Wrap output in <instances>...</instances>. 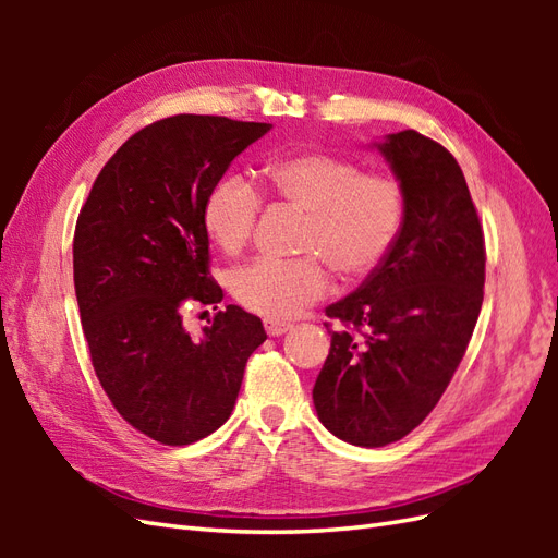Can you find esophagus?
<instances>
[{
	"label": "esophagus",
	"instance_id": "obj_1",
	"mask_svg": "<svg viewBox=\"0 0 558 558\" xmlns=\"http://www.w3.org/2000/svg\"><path fill=\"white\" fill-rule=\"evenodd\" d=\"M265 330L269 337H279V335L291 330V324H283V320H275V318H265Z\"/></svg>",
	"mask_w": 558,
	"mask_h": 558
}]
</instances>
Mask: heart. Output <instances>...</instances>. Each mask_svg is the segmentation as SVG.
<instances>
[{
    "instance_id": "b5f03b06",
    "label": "heart",
    "mask_w": 558,
    "mask_h": 558,
    "mask_svg": "<svg viewBox=\"0 0 558 558\" xmlns=\"http://www.w3.org/2000/svg\"><path fill=\"white\" fill-rule=\"evenodd\" d=\"M267 185L277 197L307 211L295 260L256 258L228 277L230 293L246 310L286 320L312 307L330 291L328 265L347 279H361L396 246L408 202L398 179L361 172L351 160L302 154L267 167ZM263 209V195L246 177L228 174L214 183L202 209L211 242L226 253L242 251Z\"/></svg>"
}]
</instances>
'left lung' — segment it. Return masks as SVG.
I'll use <instances>...</instances> for the list:
<instances>
[{"instance_id": "8db88e82", "label": "left lung", "mask_w": 558, "mask_h": 558, "mask_svg": "<svg viewBox=\"0 0 558 558\" xmlns=\"http://www.w3.org/2000/svg\"><path fill=\"white\" fill-rule=\"evenodd\" d=\"M404 191V226L386 260L326 307L344 326L314 384L316 414L356 447L402 440L442 398L484 300V232L449 150L416 130L375 144Z\"/></svg>"}]
</instances>
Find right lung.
<instances>
[{
    "label": "right lung",
    "instance_id": "1",
    "mask_svg": "<svg viewBox=\"0 0 558 558\" xmlns=\"http://www.w3.org/2000/svg\"><path fill=\"white\" fill-rule=\"evenodd\" d=\"M269 123L179 113L150 123L97 174L74 232V289L95 375L132 428L183 447L221 428L265 340L258 316L218 310L199 340L183 312L216 310L205 199Z\"/></svg>",
    "mask_w": 558,
    "mask_h": 558
}]
</instances>
